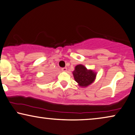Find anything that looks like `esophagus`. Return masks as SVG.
Returning <instances> with one entry per match:
<instances>
[{"instance_id": "obj_1", "label": "esophagus", "mask_w": 135, "mask_h": 135, "mask_svg": "<svg viewBox=\"0 0 135 135\" xmlns=\"http://www.w3.org/2000/svg\"><path fill=\"white\" fill-rule=\"evenodd\" d=\"M62 71H63V72H66V71H67V68H62Z\"/></svg>"}]
</instances>
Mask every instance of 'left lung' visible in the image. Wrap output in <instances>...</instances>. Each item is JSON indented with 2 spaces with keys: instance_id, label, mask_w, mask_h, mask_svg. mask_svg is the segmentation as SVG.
Listing matches in <instances>:
<instances>
[{
  "instance_id": "8db88e82",
  "label": "left lung",
  "mask_w": 135,
  "mask_h": 135,
  "mask_svg": "<svg viewBox=\"0 0 135 135\" xmlns=\"http://www.w3.org/2000/svg\"><path fill=\"white\" fill-rule=\"evenodd\" d=\"M73 74L78 85L82 88H85L94 82L97 73L92 69H88L83 64H78L75 67Z\"/></svg>"
}]
</instances>
